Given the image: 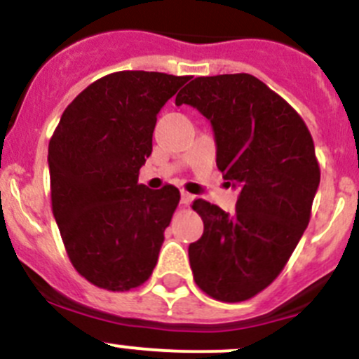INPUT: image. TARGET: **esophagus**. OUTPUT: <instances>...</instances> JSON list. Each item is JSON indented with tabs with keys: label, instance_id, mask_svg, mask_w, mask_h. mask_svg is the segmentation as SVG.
Instances as JSON below:
<instances>
[{
	"label": "esophagus",
	"instance_id": "esophagus-1",
	"mask_svg": "<svg viewBox=\"0 0 359 359\" xmlns=\"http://www.w3.org/2000/svg\"><path fill=\"white\" fill-rule=\"evenodd\" d=\"M194 200V196L193 194H189V193H186V191H182V193H180V203H182V205H189L191 201Z\"/></svg>",
	"mask_w": 359,
	"mask_h": 359
}]
</instances>
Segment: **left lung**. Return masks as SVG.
Returning a JSON list of instances; mask_svg holds the SVG:
<instances>
[{
  "instance_id": "obj_1",
  "label": "left lung",
  "mask_w": 359,
  "mask_h": 359,
  "mask_svg": "<svg viewBox=\"0 0 359 359\" xmlns=\"http://www.w3.org/2000/svg\"><path fill=\"white\" fill-rule=\"evenodd\" d=\"M175 104L210 119L217 166L240 187L233 215L193 203L205 226L189 245L194 281L215 300H248L276 280L309 224L320 186L313 137L287 100L247 72L194 78Z\"/></svg>"
}]
</instances>
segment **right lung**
Masks as SVG:
<instances>
[{
  "label": "right lung",
  "instance_id": "add662e5",
  "mask_svg": "<svg viewBox=\"0 0 359 359\" xmlns=\"http://www.w3.org/2000/svg\"><path fill=\"white\" fill-rule=\"evenodd\" d=\"M187 79L104 76L69 104L50 139L53 217L69 260L95 287L126 292L153 274L180 193L139 184V170L153 153L158 112Z\"/></svg>",
  "mask_w": 359,
  "mask_h": 359
}]
</instances>
